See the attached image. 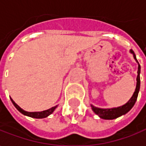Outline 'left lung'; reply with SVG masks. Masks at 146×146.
<instances>
[{"instance_id": "8db88e82", "label": "left lung", "mask_w": 146, "mask_h": 146, "mask_svg": "<svg viewBox=\"0 0 146 146\" xmlns=\"http://www.w3.org/2000/svg\"><path fill=\"white\" fill-rule=\"evenodd\" d=\"M130 52L133 54V57L136 61V63L138 64V70H137V77H136V90L133 93L131 99L125 104V105L119 106L117 108H111V109H101V108H98L96 107L94 105H91L92 106V110L93 112L97 114L99 117L103 119H107V120H110V119H114L117 117H120L122 115L126 114L127 112L131 110V109L134 106L135 103L136 101V99L138 96V93L140 91V86H141V80H140V73H141V65L138 63V61L136 60V54L133 52V50H130Z\"/></svg>"}]
</instances>
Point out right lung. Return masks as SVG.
<instances>
[{"label": "right lung", "instance_id": "1", "mask_svg": "<svg viewBox=\"0 0 146 146\" xmlns=\"http://www.w3.org/2000/svg\"><path fill=\"white\" fill-rule=\"evenodd\" d=\"M10 100H11L13 105H15V107L16 109L19 111L21 113H23V114L25 115V116H29V117H34V118H44V117H48V116H49L50 114H51V113L54 111V110L57 108V105H56V106L52 107V108H50V109H49V110L41 111V112H28V111L23 110V109H21V108H20V107L17 105L15 102L12 100V99L10 98Z\"/></svg>", "mask_w": 146, "mask_h": 146}]
</instances>
